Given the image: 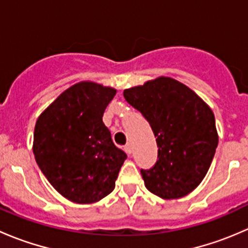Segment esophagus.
<instances>
[{"instance_id":"esophagus-1","label":"esophagus","mask_w":248,"mask_h":248,"mask_svg":"<svg viewBox=\"0 0 248 248\" xmlns=\"http://www.w3.org/2000/svg\"><path fill=\"white\" fill-rule=\"evenodd\" d=\"M124 151H126L128 155H131L132 152H133V149H132V145L131 144H126V145H124Z\"/></svg>"}]
</instances>
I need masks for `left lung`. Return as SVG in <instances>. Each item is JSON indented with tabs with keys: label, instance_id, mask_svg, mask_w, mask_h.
<instances>
[{
	"label": "left lung",
	"instance_id": "left-lung-1",
	"mask_svg": "<svg viewBox=\"0 0 248 248\" xmlns=\"http://www.w3.org/2000/svg\"><path fill=\"white\" fill-rule=\"evenodd\" d=\"M124 96L149 121L158 146L156 164L140 170L145 187L162 199L191 193L206 175L218 144L212 110L169 77L126 89Z\"/></svg>",
	"mask_w": 248,
	"mask_h": 248
}]
</instances>
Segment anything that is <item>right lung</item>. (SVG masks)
I'll return each mask as SVG.
<instances>
[{
	"instance_id": "obj_1",
	"label": "right lung",
	"mask_w": 248,
	"mask_h": 248,
	"mask_svg": "<svg viewBox=\"0 0 248 248\" xmlns=\"http://www.w3.org/2000/svg\"><path fill=\"white\" fill-rule=\"evenodd\" d=\"M116 90L80 81L62 92L39 115L33 155L51 186L77 204H92L111 193L127 155L103 124Z\"/></svg>"
}]
</instances>
